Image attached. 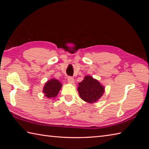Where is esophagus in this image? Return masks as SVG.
I'll list each match as a JSON object with an SVG mask.
<instances>
[{"instance_id":"esophagus-1","label":"esophagus","mask_w":149,"mask_h":149,"mask_svg":"<svg viewBox=\"0 0 149 149\" xmlns=\"http://www.w3.org/2000/svg\"><path fill=\"white\" fill-rule=\"evenodd\" d=\"M67 80H68V83H74V79L72 77H70V76L68 77V78H67Z\"/></svg>"}]
</instances>
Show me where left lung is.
Instances as JSON below:
<instances>
[{"instance_id":"8db88e82","label":"left lung","mask_w":149,"mask_h":149,"mask_svg":"<svg viewBox=\"0 0 149 149\" xmlns=\"http://www.w3.org/2000/svg\"><path fill=\"white\" fill-rule=\"evenodd\" d=\"M77 89L81 99L89 103L96 102L104 91L99 82L91 76H85L84 80L79 84Z\"/></svg>"}]
</instances>
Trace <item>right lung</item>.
Wrapping results in <instances>:
<instances>
[{
	"instance_id": "add662e5",
	"label": "right lung",
	"mask_w": 149,
	"mask_h": 149,
	"mask_svg": "<svg viewBox=\"0 0 149 149\" xmlns=\"http://www.w3.org/2000/svg\"><path fill=\"white\" fill-rule=\"evenodd\" d=\"M62 84L57 79H51L47 82L43 88V92L45 95L48 98L56 97L61 89Z\"/></svg>"
}]
</instances>
